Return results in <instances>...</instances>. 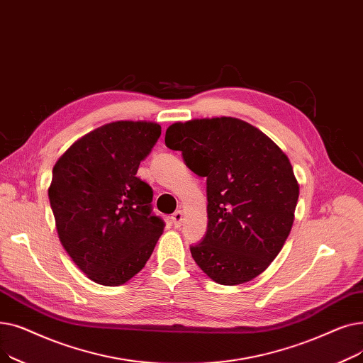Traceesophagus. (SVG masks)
Instances as JSON below:
<instances>
[{
    "label": "esophagus",
    "instance_id": "34e87169",
    "mask_svg": "<svg viewBox=\"0 0 363 363\" xmlns=\"http://www.w3.org/2000/svg\"><path fill=\"white\" fill-rule=\"evenodd\" d=\"M183 217H184V216H183V211H182V210H177L174 214L171 216V221L174 223V226H176V228H179V226H182Z\"/></svg>",
    "mask_w": 363,
    "mask_h": 363
}]
</instances>
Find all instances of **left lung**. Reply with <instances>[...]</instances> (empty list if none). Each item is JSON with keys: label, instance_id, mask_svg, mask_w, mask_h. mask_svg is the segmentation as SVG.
Segmentation results:
<instances>
[{"label": "left lung", "instance_id": "left-lung-1", "mask_svg": "<svg viewBox=\"0 0 363 363\" xmlns=\"http://www.w3.org/2000/svg\"><path fill=\"white\" fill-rule=\"evenodd\" d=\"M165 145L206 177L208 226L191 247L194 260L220 285L252 281L281 252L294 223L300 187L288 157L232 116L174 123Z\"/></svg>", "mask_w": 363, "mask_h": 363}]
</instances>
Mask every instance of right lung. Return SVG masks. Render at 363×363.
<instances>
[{
    "label": "right lung",
    "mask_w": 363,
    "mask_h": 363,
    "mask_svg": "<svg viewBox=\"0 0 363 363\" xmlns=\"http://www.w3.org/2000/svg\"><path fill=\"white\" fill-rule=\"evenodd\" d=\"M160 135L157 123L116 121L82 135L53 167L48 199L59 239L96 284L128 282L164 232L152 187L137 177Z\"/></svg>",
    "instance_id": "add662e5"
}]
</instances>
